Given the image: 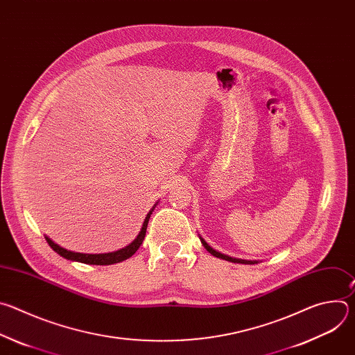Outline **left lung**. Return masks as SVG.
Listing matches in <instances>:
<instances>
[{
    "mask_svg": "<svg viewBox=\"0 0 355 355\" xmlns=\"http://www.w3.org/2000/svg\"><path fill=\"white\" fill-rule=\"evenodd\" d=\"M200 239V241H202V244H204V247L211 252L212 256H215V257H218V259H222V260H226V261H230V263H241V264H257V261H247V260H239V259H233V257H229V256H226V254H222V252H219V251H216V250H214L204 239L202 237H199Z\"/></svg>",
    "mask_w": 355,
    "mask_h": 355,
    "instance_id": "1",
    "label": "left lung"
}]
</instances>
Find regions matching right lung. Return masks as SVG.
I'll list each match as a JSON object with an SVG mask.
<instances>
[{
	"mask_svg": "<svg viewBox=\"0 0 355 355\" xmlns=\"http://www.w3.org/2000/svg\"><path fill=\"white\" fill-rule=\"evenodd\" d=\"M153 211V209H151ZM151 211L147 214L146 219H144V223L141 226V230L139 233V236L129 244L126 245L125 248L122 250H118V251H114V252H107V254H83V252H73V251H69L63 247H60L59 244H56L55 241L50 240L47 236H46V241L47 244L52 247L58 254H60L62 257L67 259V260H71V261H78V263H84V264H95V266H110V264H115V263H119V261H123L129 257H132L135 252L137 251V248L140 247V244L143 243L144 240V236H146V229H147V223H148V219H150V215H151Z\"/></svg>",
	"mask_w": 355,
	"mask_h": 355,
	"instance_id": "add662e5",
	"label": "right lung"
}]
</instances>
